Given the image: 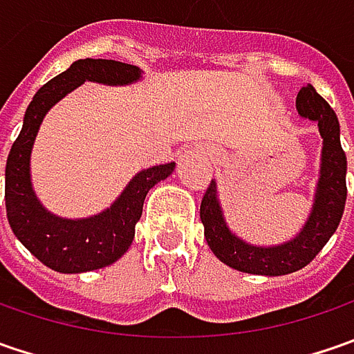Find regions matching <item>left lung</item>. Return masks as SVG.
<instances>
[{"label": "left lung", "instance_id": "8db88e82", "mask_svg": "<svg viewBox=\"0 0 354 354\" xmlns=\"http://www.w3.org/2000/svg\"><path fill=\"white\" fill-rule=\"evenodd\" d=\"M295 106L299 116L317 122L323 138L321 177L315 193V205L299 236L272 248L252 246L242 242L226 228L216 198L214 181L207 187V193L201 201V223L205 226V238L212 254L238 272L260 276H283L306 268L327 244V240L333 236L345 211L347 156L341 147L337 114L311 84L297 92Z\"/></svg>", "mask_w": 354, "mask_h": 354}]
</instances>
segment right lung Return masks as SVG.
Here are the masks:
<instances>
[{"mask_svg":"<svg viewBox=\"0 0 354 354\" xmlns=\"http://www.w3.org/2000/svg\"><path fill=\"white\" fill-rule=\"evenodd\" d=\"M140 78V68L108 59H82L41 86L29 104L23 128L11 145L6 165V211L9 226L37 260L61 274H80L110 266L128 250L143 211L147 191L175 169V163L140 171L116 203L102 214L68 221L47 212L35 197L29 157L43 118L71 90L84 80L128 84Z\"/></svg>","mask_w":354,"mask_h":354,"instance_id":"add662e5","label":"right lung"}]
</instances>
